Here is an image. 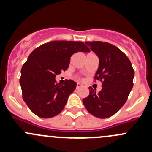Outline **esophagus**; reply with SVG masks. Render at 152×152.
Wrapping results in <instances>:
<instances>
[{"instance_id": "34e87169", "label": "esophagus", "mask_w": 152, "mask_h": 152, "mask_svg": "<svg viewBox=\"0 0 152 152\" xmlns=\"http://www.w3.org/2000/svg\"><path fill=\"white\" fill-rule=\"evenodd\" d=\"M82 87V85L81 83H77L76 84V88H79V87Z\"/></svg>"}]
</instances>
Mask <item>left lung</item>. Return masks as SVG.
<instances>
[{
	"mask_svg": "<svg viewBox=\"0 0 152 152\" xmlns=\"http://www.w3.org/2000/svg\"><path fill=\"white\" fill-rule=\"evenodd\" d=\"M99 59L95 79L102 82V89L96 93L89 87L90 94L82 100L87 111L99 118L115 114L126 102L133 87L134 71L125 53L108 42H85Z\"/></svg>",
	"mask_w": 152,
	"mask_h": 152,
	"instance_id": "1",
	"label": "left lung"
}]
</instances>
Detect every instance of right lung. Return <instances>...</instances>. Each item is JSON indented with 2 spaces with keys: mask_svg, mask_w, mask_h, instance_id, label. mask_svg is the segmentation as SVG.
<instances>
[{
  "mask_svg": "<svg viewBox=\"0 0 152 152\" xmlns=\"http://www.w3.org/2000/svg\"><path fill=\"white\" fill-rule=\"evenodd\" d=\"M82 42L52 41L40 45L29 55L20 79L23 99L31 111L42 118L54 117L63 110L76 83L65 80L56 83V75L67 70L70 56L76 52H90Z\"/></svg>",
  "mask_w": 152,
  "mask_h": 152,
  "instance_id": "1",
  "label": "right lung"
}]
</instances>
